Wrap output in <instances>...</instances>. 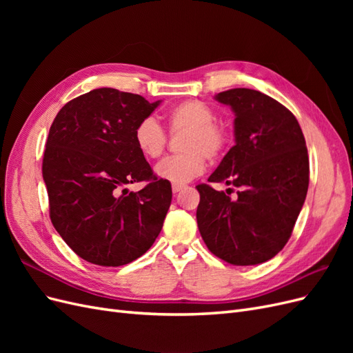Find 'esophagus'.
I'll use <instances>...</instances> for the list:
<instances>
[{
    "label": "esophagus",
    "mask_w": 353,
    "mask_h": 353,
    "mask_svg": "<svg viewBox=\"0 0 353 353\" xmlns=\"http://www.w3.org/2000/svg\"><path fill=\"white\" fill-rule=\"evenodd\" d=\"M183 188H184V185H181V184H174V185H172V191H174L175 194H176V193H179V191L183 190Z\"/></svg>",
    "instance_id": "obj_1"
}]
</instances>
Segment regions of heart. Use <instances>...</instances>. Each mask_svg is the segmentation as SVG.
<instances>
[{
    "instance_id": "heart-1",
    "label": "heart",
    "mask_w": 353,
    "mask_h": 353,
    "mask_svg": "<svg viewBox=\"0 0 353 353\" xmlns=\"http://www.w3.org/2000/svg\"><path fill=\"white\" fill-rule=\"evenodd\" d=\"M216 113L200 100H185L174 105L166 114L170 132L187 131L183 141L184 154L169 156L159 162L154 172L160 179L174 184H185L206 169V157L218 159L228 145L230 135L216 123ZM168 141L166 132L153 117H144L134 130L137 150L147 159H157Z\"/></svg>"
}]
</instances>
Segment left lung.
Wrapping results in <instances>:
<instances>
[{
    "label": "left lung",
    "mask_w": 353,
    "mask_h": 353,
    "mask_svg": "<svg viewBox=\"0 0 353 353\" xmlns=\"http://www.w3.org/2000/svg\"><path fill=\"white\" fill-rule=\"evenodd\" d=\"M215 100L236 114V144L208 181L239 191L231 199L209 184L197 185L199 231L222 261L258 265L284 248L302 210L309 185L305 137L294 114L261 91L234 88Z\"/></svg>",
    "instance_id": "obj_1"
}]
</instances>
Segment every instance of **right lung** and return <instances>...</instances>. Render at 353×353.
<instances>
[{
	"label": "right lung",
	"mask_w": 353,
	"mask_h": 353,
	"mask_svg": "<svg viewBox=\"0 0 353 353\" xmlns=\"http://www.w3.org/2000/svg\"><path fill=\"white\" fill-rule=\"evenodd\" d=\"M159 101L99 88L63 105L50 128L42 178L52 225L79 258L121 266L143 256L157 239L172 200L134 144L137 123ZM145 180L140 192L128 183Z\"/></svg>",
	"instance_id": "add662e5"
}]
</instances>
